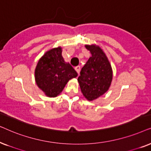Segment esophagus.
Segmentation results:
<instances>
[{
    "label": "esophagus",
    "mask_w": 151,
    "mask_h": 151,
    "mask_svg": "<svg viewBox=\"0 0 151 151\" xmlns=\"http://www.w3.org/2000/svg\"><path fill=\"white\" fill-rule=\"evenodd\" d=\"M74 69H75V70H76V71H77L78 74H79V72H80V69H81V67H80L79 65H77V66H76L75 68H74Z\"/></svg>",
    "instance_id": "34e87169"
}]
</instances>
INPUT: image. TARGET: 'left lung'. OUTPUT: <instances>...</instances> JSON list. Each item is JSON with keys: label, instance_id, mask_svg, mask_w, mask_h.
I'll list each match as a JSON object with an SVG mask.
<instances>
[{"label": "left lung", "instance_id": "left-lung-1", "mask_svg": "<svg viewBox=\"0 0 151 151\" xmlns=\"http://www.w3.org/2000/svg\"><path fill=\"white\" fill-rule=\"evenodd\" d=\"M91 57L81 68L78 77L81 90L88 101L97 99L109 88L112 79V70L107 57L98 46L86 45Z\"/></svg>", "mask_w": 151, "mask_h": 151}]
</instances>
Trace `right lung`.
Here are the masks:
<instances>
[{
  "instance_id": "obj_1",
  "label": "right lung",
  "mask_w": 151,
  "mask_h": 151,
  "mask_svg": "<svg viewBox=\"0 0 151 151\" xmlns=\"http://www.w3.org/2000/svg\"><path fill=\"white\" fill-rule=\"evenodd\" d=\"M61 47L46 52L38 62L35 80L40 89L50 97H55L62 92L68 81L77 77L75 70L64 61Z\"/></svg>"
}]
</instances>
